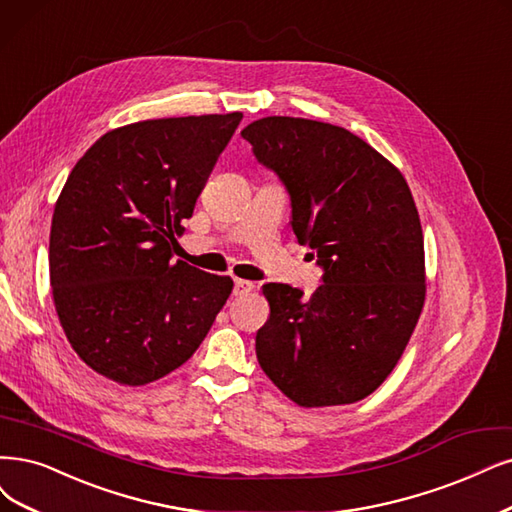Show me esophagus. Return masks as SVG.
I'll use <instances>...</instances> for the list:
<instances>
[{
  "mask_svg": "<svg viewBox=\"0 0 512 512\" xmlns=\"http://www.w3.org/2000/svg\"><path fill=\"white\" fill-rule=\"evenodd\" d=\"M253 289H255V285H253V282H249V280H242V278H236V280H234V295H236V297L249 295Z\"/></svg>",
  "mask_w": 512,
  "mask_h": 512,
  "instance_id": "esophagus-1",
  "label": "esophagus"
}]
</instances>
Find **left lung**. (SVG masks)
Returning a JSON list of instances; mask_svg holds the SVG:
<instances>
[{"label":"left lung","instance_id":"obj_1","mask_svg":"<svg viewBox=\"0 0 512 512\" xmlns=\"http://www.w3.org/2000/svg\"><path fill=\"white\" fill-rule=\"evenodd\" d=\"M240 135L289 189L293 232L325 268L308 299L263 285L270 318L255 337L257 361L299 407L363 401L399 363L424 308V234L411 189L342 126L270 116Z\"/></svg>","mask_w":512,"mask_h":512}]
</instances>
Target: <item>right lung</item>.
<instances>
[{
    "label": "right lung",
    "mask_w": 512,
    "mask_h": 512,
    "mask_svg": "<svg viewBox=\"0 0 512 512\" xmlns=\"http://www.w3.org/2000/svg\"><path fill=\"white\" fill-rule=\"evenodd\" d=\"M242 113L113 128L69 173L50 227V287L71 348L107 380L145 386L202 344L234 282L173 261L175 236Z\"/></svg>",
    "instance_id": "1"
}]
</instances>
